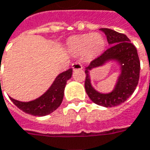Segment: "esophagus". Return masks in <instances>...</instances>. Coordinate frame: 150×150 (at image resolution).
Wrapping results in <instances>:
<instances>
[{
    "mask_svg": "<svg viewBox=\"0 0 150 150\" xmlns=\"http://www.w3.org/2000/svg\"><path fill=\"white\" fill-rule=\"evenodd\" d=\"M72 69L74 71H76V70H82L83 67H82V65L79 62H75V63L72 64Z\"/></svg>",
    "mask_w": 150,
    "mask_h": 150,
    "instance_id": "obj_1",
    "label": "esophagus"
}]
</instances>
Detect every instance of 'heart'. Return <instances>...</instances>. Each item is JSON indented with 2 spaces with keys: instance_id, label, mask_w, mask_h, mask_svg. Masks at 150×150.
<instances>
[{
  "instance_id": "heart-1",
  "label": "heart",
  "mask_w": 150,
  "mask_h": 150,
  "mask_svg": "<svg viewBox=\"0 0 150 150\" xmlns=\"http://www.w3.org/2000/svg\"><path fill=\"white\" fill-rule=\"evenodd\" d=\"M67 48L75 55L83 54L87 59L98 56L105 47L103 37L98 33H88L75 35L68 38Z\"/></svg>"
}]
</instances>
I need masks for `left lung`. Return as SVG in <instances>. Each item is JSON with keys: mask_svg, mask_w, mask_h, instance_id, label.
<instances>
[{"mask_svg": "<svg viewBox=\"0 0 150 150\" xmlns=\"http://www.w3.org/2000/svg\"><path fill=\"white\" fill-rule=\"evenodd\" d=\"M101 30L107 36L108 42L111 47L85 68L84 87L88 96L94 103L111 108L124 103L134 93L139 81L140 63L137 50L126 35L110 28H101ZM110 60L118 62L120 66V75L114 90L103 94L92 86L89 72Z\"/></svg>", "mask_w": 150, "mask_h": 150, "instance_id": "left-lung-1", "label": "left lung"}]
</instances>
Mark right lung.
<instances>
[{
	"instance_id": "obj_1",
	"label": "right lung",
	"mask_w": 150,
	"mask_h": 150,
	"mask_svg": "<svg viewBox=\"0 0 150 150\" xmlns=\"http://www.w3.org/2000/svg\"><path fill=\"white\" fill-rule=\"evenodd\" d=\"M72 69L64 71L57 76L52 84L42 96L29 102H20L10 97L13 103L19 109L33 116L43 117L53 112L62 104L64 90L68 79L71 78ZM1 81V80H0Z\"/></svg>"
}]
</instances>
